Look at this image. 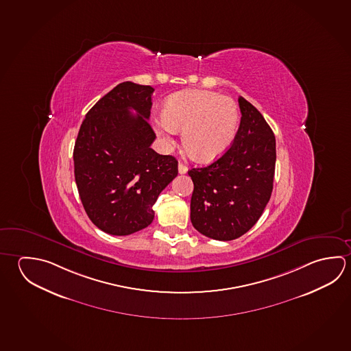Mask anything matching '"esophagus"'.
<instances>
[{
  "instance_id": "1",
  "label": "esophagus",
  "mask_w": 351,
  "mask_h": 351,
  "mask_svg": "<svg viewBox=\"0 0 351 351\" xmlns=\"http://www.w3.org/2000/svg\"><path fill=\"white\" fill-rule=\"evenodd\" d=\"M187 170H189V167H186L182 162H178V173H186Z\"/></svg>"
}]
</instances>
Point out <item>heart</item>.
<instances>
[{
	"label": "heart",
	"instance_id": "b5f03b06",
	"mask_svg": "<svg viewBox=\"0 0 351 351\" xmlns=\"http://www.w3.org/2000/svg\"><path fill=\"white\" fill-rule=\"evenodd\" d=\"M239 127V110L233 99L210 91L187 90L173 93L156 122V132L167 144L176 130L189 154L198 161L215 160L234 142Z\"/></svg>",
	"mask_w": 351,
	"mask_h": 351
}]
</instances>
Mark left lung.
I'll return each mask as SVG.
<instances>
[{
	"mask_svg": "<svg viewBox=\"0 0 351 351\" xmlns=\"http://www.w3.org/2000/svg\"><path fill=\"white\" fill-rule=\"evenodd\" d=\"M238 102L241 119L230 148L208 167L189 171L192 226L223 241L239 238L258 221L270 199L276 164L270 125L244 97Z\"/></svg>",
	"mask_w": 351,
	"mask_h": 351,
	"instance_id": "left-lung-1",
	"label": "left lung"
}]
</instances>
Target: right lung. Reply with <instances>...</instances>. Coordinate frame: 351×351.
<instances>
[{
    "label": "right lung",
    "mask_w": 351,
    "mask_h": 351,
    "mask_svg": "<svg viewBox=\"0 0 351 351\" xmlns=\"http://www.w3.org/2000/svg\"><path fill=\"white\" fill-rule=\"evenodd\" d=\"M153 93L152 86L119 84L87 112L75 142L81 202L105 233L130 235L148 227L161 191L178 176V160L150 148L156 138L148 121Z\"/></svg>",
    "instance_id": "add662e5"
}]
</instances>
